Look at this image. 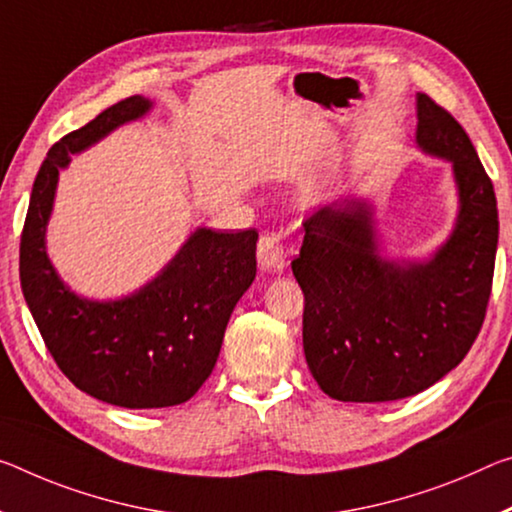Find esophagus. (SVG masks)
Listing matches in <instances>:
<instances>
[{"mask_svg": "<svg viewBox=\"0 0 512 512\" xmlns=\"http://www.w3.org/2000/svg\"><path fill=\"white\" fill-rule=\"evenodd\" d=\"M257 264L264 273H280L287 266V253L278 234H264L257 243Z\"/></svg>", "mask_w": 512, "mask_h": 512, "instance_id": "1", "label": "esophagus"}]
</instances>
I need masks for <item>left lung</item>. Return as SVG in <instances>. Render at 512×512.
Instances as JSON below:
<instances>
[{"mask_svg":"<svg viewBox=\"0 0 512 512\" xmlns=\"http://www.w3.org/2000/svg\"><path fill=\"white\" fill-rule=\"evenodd\" d=\"M417 148L449 161L458 214L421 259L383 255L369 198H342L305 221L291 262L305 294L303 348L330 399L383 403L456 369L483 326L499 241L497 198L458 120L417 93Z\"/></svg>","mask_w":512,"mask_h":512,"instance_id":"left-lung-1","label":"left lung"}]
</instances>
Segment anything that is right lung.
<instances>
[{
    "instance_id": "right-lung-1",
    "label": "right lung",
    "mask_w": 512,
    "mask_h": 512,
    "mask_svg": "<svg viewBox=\"0 0 512 512\" xmlns=\"http://www.w3.org/2000/svg\"><path fill=\"white\" fill-rule=\"evenodd\" d=\"M152 111L143 95L113 104L54 143L31 189L20 241V282L47 351L70 383L129 410L189 401L221 353L230 314L257 273L255 230L196 227L173 259L132 294L97 300L72 291L47 255L59 173L72 154Z\"/></svg>"
}]
</instances>
